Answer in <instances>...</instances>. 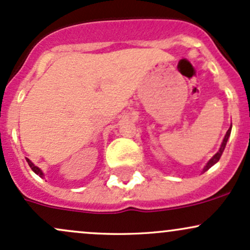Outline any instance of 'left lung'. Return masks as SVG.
Segmentation results:
<instances>
[{
	"mask_svg": "<svg viewBox=\"0 0 250 250\" xmlns=\"http://www.w3.org/2000/svg\"><path fill=\"white\" fill-rule=\"evenodd\" d=\"M230 132H231V125H230V127H229V130L227 131L226 136H224V138H223V142H222V144H221V147H220V150H218L217 152H216L215 155L212 156L211 158L209 159V162L207 163V164H206V167H203V171H202V173H203V172H206V171H208V170L210 169V167H212V165H215L216 163H217L218 161H220V158H221V156H222V153H223L224 148H226V145H227V142H228V138H229V137H230Z\"/></svg>",
	"mask_w": 250,
	"mask_h": 250,
	"instance_id": "left-lung-1",
	"label": "left lung"
}]
</instances>
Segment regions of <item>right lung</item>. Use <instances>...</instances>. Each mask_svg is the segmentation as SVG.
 <instances>
[{"instance_id": "right-lung-1", "label": "right lung", "mask_w": 250, "mask_h": 250, "mask_svg": "<svg viewBox=\"0 0 250 250\" xmlns=\"http://www.w3.org/2000/svg\"><path fill=\"white\" fill-rule=\"evenodd\" d=\"M26 161H27V163H28V164H29V167H32V170L33 171H34V172L36 173V175H39V176H40V177H43V172H42V170L40 169V167H36V165L35 164H33V162L32 161H30V159H28V158H26Z\"/></svg>"}]
</instances>
